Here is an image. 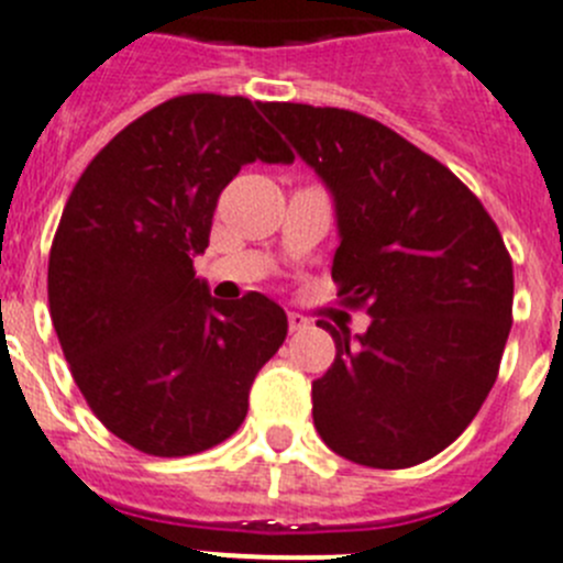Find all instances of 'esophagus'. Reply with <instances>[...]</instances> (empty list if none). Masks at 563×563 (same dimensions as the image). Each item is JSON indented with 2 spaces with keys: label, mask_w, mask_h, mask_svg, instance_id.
<instances>
[{
  "label": "esophagus",
  "mask_w": 563,
  "mask_h": 563,
  "mask_svg": "<svg viewBox=\"0 0 563 563\" xmlns=\"http://www.w3.org/2000/svg\"><path fill=\"white\" fill-rule=\"evenodd\" d=\"M287 324H290V332H301L310 327V318L301 316V312H290V316H287Z\"/></svg>",
  "instance_id": "34e87169"
}]
</instances>
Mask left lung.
Here are the masks:
<instances>
[{"instance_id":"1","label":"left lung","mask_w":563,"mask_h":563,"mask_svg":"<svg viewBox=\"0 0 563 563\" xmlns=\"http://www.w3.org/2000/svg\"><path fill=\"white\" fill-rule=\"evenodd\" d=\"M335 197L338 298L369 330L318 321L335 361L312 383V420L335 454L411 467L467 429L499 375L514 324V262L451 168L366 114L265 103Z\"/></svg>"}]
</instances>
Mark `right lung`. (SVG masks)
<instances>
[{
	"mask_svg": "<svg viewBox=\"0 0 563 563\" xmlns=\"http://www.w3.org/2000/svg\"><path fill=\"white\" fill-rule=\"evenodd\" d=\"M253 161L292 152L247 98L177 96L114 134L64 206L49 318L92 415L143 454L225 442L287 338L276 301L247 292L222 305L194 276L222 188Z\"/></svg>",
	"mask_w": 563,
	"mask_h": 563,
	"instance_id": "add662e5",
	"label": "right lung"
}]
</instances>
